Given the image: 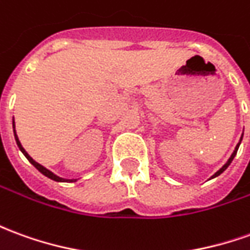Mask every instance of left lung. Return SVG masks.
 I'll return each mask as SVG.
<instances>
[{"instance_id": "obj_1", "label": "left lung", "mask_w": 250, "mask_h": 250, "mask_svg": "<svg viewBox=\"0 0 250 250\" xmlns=\"http://www.w3.org/2000/svg\"><path fill=\"white\" fill-rule=\"evenodd\" d=\"M241 139H242V138H241ZM240 143H241V142H240ZM240 143H238V145L235 146V150H234V151H233V154H231V157L229 158V161L226 162V164H225V165H223V167H221V169H219V170H218V172H216V173L214 174L212 177H211V179H214V177H216V176H219V174L222 173V172H225V170L228 169V167H229V165H230V164H231V161H233V158H234L235 154H237V150H238V147H240Z\"/></svg>"}]
</instances>
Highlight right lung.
Here are the masks:
<instances>
[{
  "instance_id": "obj_1",
  "label": "right lung",
  "mask_w": 250,
  "mask_h": 250,
  "mask_svg": "<svg viewBox=\"0 0 250 250\" xmlns=\"http://www.w3.org/2000/svg\"><path fill=\"white\" fill-rule=\"evenodd\" d=\"M13 131H15V120H13ZM15 138H16V142H17V146H19V149L21 150L22 154L25 155V157H27V158H28V161L31 162V164H32V165H34V167H36L38 170H39L40 173H43V174H44V176H47L48 179L54 180V181H74V180H63V179H62V177H58L57 174H54V173H52V172H50L48 169H46V167H42L40 164H38V162H36V161H34V160H32V157H29V154H28L27 151L24 150V147H22V146H21V143H20V141H19V138H17V135H16V131H15Z\"/></svg>"
}]
</instances>
